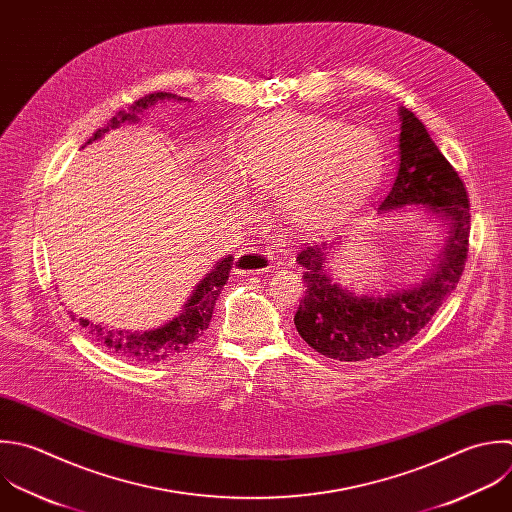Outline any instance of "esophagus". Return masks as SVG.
Here are the masks:
<instances>
[{
  "mask_svg": "<svg viewBox=\"0 0 512 512\" xmlns=\"http://www.w3.org/2000/svg\"><path fill=\"white\" fill-rule=\"evenodd\" d=\"M274 260L276 258L272 256V252L258 250V248H244L236 254L234 270L238 274H264L272 270Z\"/></svg>",
  "mask_w": 512,
  "mask_h": 512,
  "instance_id": "esophagus-1",
  "label": "esophagus"
}]
</instances>
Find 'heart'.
Wrapping results in <instances>:
<instances>
[{
  "label": "heart",
  "instance_id": "heart-1",
  "mask_svg": "<svg viewBox=\"0 0 512 512\" xmlns=\"http://www.w3.org/2000/svg\"><path fill=\"white\" fill-rule=\"evenodd\" d=\"M380 146L366 130L300 112H284L252 128L236 154V182L260 196H284L304 224L326 220L360 196L380 174Z\"/></svg>",
  "mask_w": 512,
  "mask_h": 512
}]
</instances>
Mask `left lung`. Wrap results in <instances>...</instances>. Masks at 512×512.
Returning a JSON list of instances; mask_svg holds the SVG:
<instances>
[{
	"instance_id": "8db88e82",
	"label": "left lung",
	"mask_w": 512,
	"mask_h": 512,
	"mask_svg": "<svg viewBox=\"0 0 512 512\" xmlns=\"http://www.w3.org/2000/svg\"><path fill=\"white\" fill-rule=\"evenodd\" d=\"M400 168L380 210L422 204L450 222L440 264L420 286L384 298L354 296L324 272L332 244H304L296 262L304 268V296L294 316L298 334L316 352L358 362L384 356L412 340L458 284L470 238V204L464 182L430 140L424 124L400 110Z\"/></svg>"
}]
</instances>
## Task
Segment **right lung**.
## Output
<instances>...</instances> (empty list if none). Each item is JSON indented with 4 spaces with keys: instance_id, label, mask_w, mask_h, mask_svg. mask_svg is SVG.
Segmentation results:
<instances>
[{
    "instance_id": "add662e5",
    "label": "right lung",
    "mask_w": 512,
    "mask_h": 512,
    "mask_svg": "<svg viewBox=\"0 0 512 512\" xmlns=\"http://www.w3.org/2000/svg\"><path fill=\"white\" fill-rule=\"evenodd\" d=\"M182 100L176 94L170 92H154L140 100H136L128 110H120L108 126L98 130L90 142L98 140L102 134H106L110 128H118L122 122H134L136 114L146 110L148 106H154L158 100ZM88 142V144H90ZM234 256L224 258L218 262V266L198 284L196 292L174 320L164 324L162 328L148 330V332H124V330H110L100 324H94L90 320L80 318V326L86 328V332L100 342L104 348H108L112 354L122 356L126 360L134 362H162L168 360L180 352H184L192 342H196L204 330L210 326L212 312L216 306L218 296L222 294L224 284L228 282L230 270H232Z\"/></svg>"
}]
</instances>
